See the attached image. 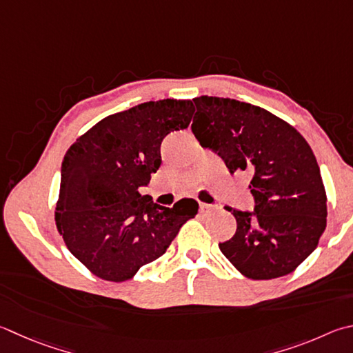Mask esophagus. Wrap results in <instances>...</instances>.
Here are the masks:
<instances>
[{
  "mask_svg": "<svg viewBox=\"0 0 353 353\" xmlns=\"http://www.w3.org/2000/svg\"><path fill=\"white\" fill-rule=\"evenodd\" d=\"M199 207H201L202 211H208V210H216L217 205H211V203H205V202H199Z\"/></svg>",
  "mask_w": 353,
  "mask_h": 353,
  "instance_id": "esophagus-1",
  "label": "esophagus"
}]
</instances>
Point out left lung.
<instances>
[{
	"label": "left lung",
	"instance_id": "1",
	"mask_svg": "<svg viewBox=\"0 0 353 353\" xmlns=\"http://www.w3.org/2000/svg\"><path fill=\"white\" fill-rule=\"evenodd\" d=\"M193 101L191 130L203 148L214 150L232 174H252L254 210L225 207L238 228L221 252L250 279L292 273L316 248L327 222V196L309 143L259 106L208 95Z\"/></svg>",
	"mask_w": 353,
	"mask_h": 353
}]
</instances>
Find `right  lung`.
Masks as SVG:
<instances>
[{"label":"right lung","mask_w":353,"mask_h":353,"mask_svg":"<svg viewBox=\"0 0 353 353\" xmlns=\"http://www.w3.org/2000/svg\"><path fill=\"white\" fill-rule=\"evenodd\" d=\"M193 112L191 100L146 101L108 115L68 150L55 223L69 252L95 276L131 279L197 214L194 199L168 208L139 193L162 163V140L188 128Z\"/></svg>","instance_id":"obj_1"}]
</instances>
